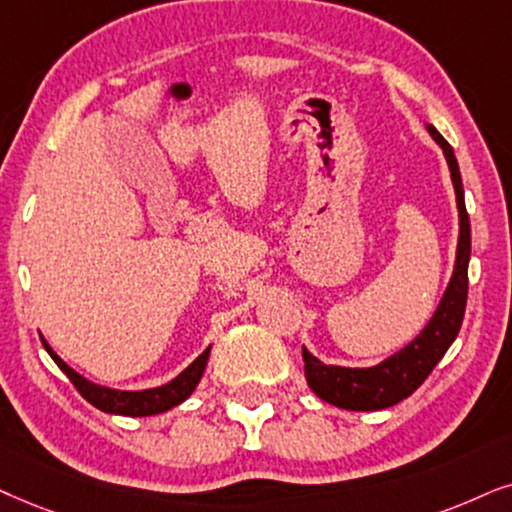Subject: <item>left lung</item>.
Returning a JSON list of instances; mask_svg holds the SVG:
<instances>
[{
	"label": "left lung",
	"instance_id": "8db88e82",
	"mask_svg": "<svg viewBox=\"0 0 512 512\" xmlns=\"http://www.w3.org/2000/svg\"><path fill=\"white\" fill-rule=\"evenodd\" d=\"M432 139L442 146L446 163L451 170V181L456 189L458 219H461V234H458L456 267L451 276L449 288L439 302L435 316H432L423 333L418 335L411 345L401 352L392 354L383 364L371 368H345V366H326L312 357L307 349H302L304 375L312 390L328 404L340 406L347 411H378L387 406L399 404L401 399L411 397L413 392L423 385V380L439 364L446 349L456 340L461 331L465 302H468V262H470V219L465 210L463 181L458 172V163L454 148L449 146L435 127L428 125Z\"/></svg>",
	"mask_w": 512,
	"mask_h": 512
}]
</instances>
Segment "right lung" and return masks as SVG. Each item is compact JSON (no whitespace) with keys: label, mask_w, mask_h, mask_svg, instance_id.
Masks as SVG:
<instances>
[{"label":"right lung","mask_w":512,"mask_h":512,"mask_svg":"<svg viewBox=\"0 0 512 512\" xmlns=\"http://www.w3.org/2000/svg\"><path fill=\"white\" fill-rule=\"evenodd\" d=\"M44 349H47L51 359L56 361V366L68 375L70 383L77 387V392H80L89 404H94L96 409L106 413H118V416H155V413H163L167 409H172V406L181 404V401L196 390L200 375H203L205 364H208V357H210V347H208L189 368H186V371H181L172 383H167L163 387H155V390H141V392H120V390H108V387L89 383L87 378H82L80 373H75L66 361L58 357L47 342H44Z\"/></svg>","instance_id":"add662e5"}]
</instances>
